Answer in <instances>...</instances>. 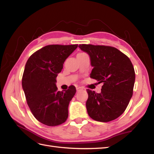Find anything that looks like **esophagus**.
<instances>
[{"label": "esophagus", "mask_w": 154, "mask_h": 154, "mask_svg": "<svg viewBox=\"0 0 154 154\" xmlns=\"http://www.w3.org/2000/svg\"><path fill=\"white\" fill-rule=\"evenodd\" d=\"M76 89H77V91H80V90H83L82 88L80 87H77Z\"/></svg>", "instance_id": "esophagus-1"}]
</instances>
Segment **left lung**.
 <instances>
[{"mask_svg":"<svg viewBox=\"0 0 154 154\" xmlns=\"http://www.w3.org/2000/svg\"><path fill=\"white\" fill-rule=\"evenodd\" d=\"M87 52L93 69L90 77L103 83L100 93L87 89V112L91 119L107 122L119 117L133 94L135 71L129 57L109 45L80 44Z\"/></svg>","mask_w":154,"mask_h":154,"instance_id":"8db88e82","label":"left lung"}]
</instances>
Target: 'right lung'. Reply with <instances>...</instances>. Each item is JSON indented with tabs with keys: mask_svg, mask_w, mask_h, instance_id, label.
Wrapping results in <instances>:
<instances>
[{
	"mask_svg": "<svg viewBox=\"0 0 154 154\" xmlns=\"http://www.w3.org/2000/svg\"><path fill=\"white\" fill-rule=\"evenodd\" d=\"M78 46L48 45L29 57L22 75V85L28 105L39 122L49 126L64 123L68 117V106L76 93L73 85L58 91L56 77L65 60Z\"/></svg>",
	"mask_w": 154,
	"mask_h": 154,
	"instance_id": "add662e5",
	"label": "right lung"
}]
</instances>
